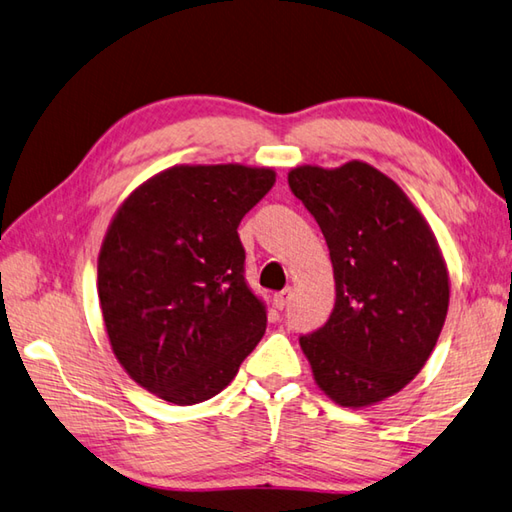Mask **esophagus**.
Listing matches in <instances>:
<instances>
[{
	"label": "esophagus",
	"mask_w": 512,
	"mask_h": 512,
	"mask_svg": "<svg viewBox=\"0 0 512 512\" xmlns=\"http://www.w3.org/2000/svg\"><path fill=\"white\" fill-rule=\"evenodd\" d=\"M291 297H293L291 288H284V291L277 293V295H275V306H277V309H280V311L286 309L288 302H291Z\"/></svg>",
	"instance_id": "obj_1"
}]
</instances>
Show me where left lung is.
<instances>
[{
  "instance_id": "left-lung-1",
  "label": "left lung",
  "mask_w": 512,
  "mask_h": 512,
  "mask_svg": "<svg viewBox=\"0 0 512 512\" xmlns=\"http://www.w3.org/2000/svg\"><path fill=\"white\" fill-rule=\"evenodd\" d=\"M288 188L327 239L336 306L300 347L315 383L345 407L396 394L423 369L448 313V271L405 192L351 161L338 170L295 167Z\"/></svg>"
}]
</instances>
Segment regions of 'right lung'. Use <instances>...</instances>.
<instances>
[{"label":"right lung","instance_id":"right-lung-1","mask_svg":"<svg viewBox=\"0 0 512 512\" xmlns=\"http://www.w3.org/2000/svg\"><path fill=\"white\" fill-rule=\"evenodd\" d=\"M275 172L179 165L129 197L98 257L102 318L120 365L176 405L219 394L266 331L239 224Z\"/></svg>","mask_w":512,"mask_h":512}]
</instances>
